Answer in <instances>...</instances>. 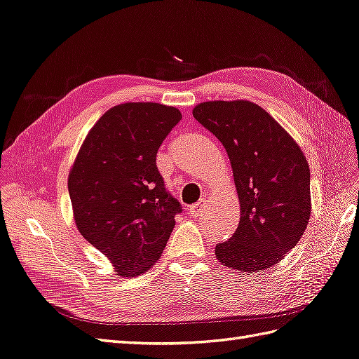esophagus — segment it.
<instances>
[{"instance_id": "1", "label": "esophagus", "mask_w": 359, "mask_h": 359, "mask_svg": "<svg viewBox=\"0 0 359 359\" xmlns=\"http://www.w3.org/2000/svg\"><path fill=\"white\" fill-rule=\"evenodd\" d=\"M206 205H208V202H206L205 198H203V200H198L197 203H194L193 206H189V212L193 214L194 217H198V215L205 214V211H206Z\"/></svg>"}]
</instances>
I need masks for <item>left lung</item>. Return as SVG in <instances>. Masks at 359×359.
<instances>
[{"mask_svg":"<svg viewBox=\"0 0 359 359\" xmlns=\"http://www.w3.org/2000/svg\"><path fill=\"white\" fill-rule=\"evenodd\" d=\"M194 118L229 157L240 202L234 236L215 246L217 260L245 273L281 262L311 219V170L294 137L251 101H208Z\"/></svg>","mask_w":359,"mask_h":359,"instance_id":"left-lung-1","label":"left lung"}]
</instances>
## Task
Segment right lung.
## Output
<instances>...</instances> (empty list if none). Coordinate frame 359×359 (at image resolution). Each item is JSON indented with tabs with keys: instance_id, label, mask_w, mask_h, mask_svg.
Instances as JSON below:
<instances>
[{
	"instance_id": "right-lung-1",
	"label": "right lung",
	"mask_w": 359,
	"mask_h": 359,
	"mask_svg": "<svg viewBox=\"0 0 359 359\" xmlns=\"http://www.w3.org/2000/svg\"><path fill=\"white\" fill-rule=\"evenodd\" d=\"M180 119L177 108L163 104L116 105L88 131L70 170L76 228L118 277L157 263L182 212L156 166L157 149Z\"/></svg>"
}]
</instances>
